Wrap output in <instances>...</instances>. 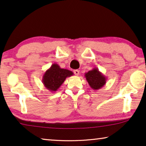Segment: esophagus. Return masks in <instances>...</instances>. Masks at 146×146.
<instances>
[{"label":"esophagus","mask_w":146,"mask_h":146,"mask_svg":"<svg viewBox=\"0 0 146 146\" xmlns=\"http://www.w3.org/2000/svg\"><path fill=\"white\" fill-rule=\"evenodd\" d=\"M73 72H74V73H75V75H76L78 76V75H79V71L77 70V69H75V70H74Z\"/></svg>","instance_id":"esophagus-1"}]
</instances>
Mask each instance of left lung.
<instances>
[{"mask_svg":"<svg viewBox=\"0 0 146 146\" xmlns=\"http://www.w3.org/2000/svg\"><path fill=\"white\" fill-rule=\"evenodd\" d=\"M84 77L90 86L94 90L101 89L106 82V77L97 68L86 73Z\"/></svg>","mask_w":146,"mask_h":146,"instance_id":"left-lung-1","label":"left lung"}]
</instances>
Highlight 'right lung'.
<instances>
[{"label":"right lung","mask_w":146,"mask_h":146,"mask_svg":"<svg viewBox=\"0 0 146 146\" xmlns=\"http://www.w3.org/2000/svg\"><path fill=\"white\" fill-rule=\"evenodd\" d=\"M72 75V71L60 68L58 65L54 63L43 74L42 82L47 90L54 92L57 91L67 77Z\"/></svg>","instance_id":"obj_1"}]
</instances>
